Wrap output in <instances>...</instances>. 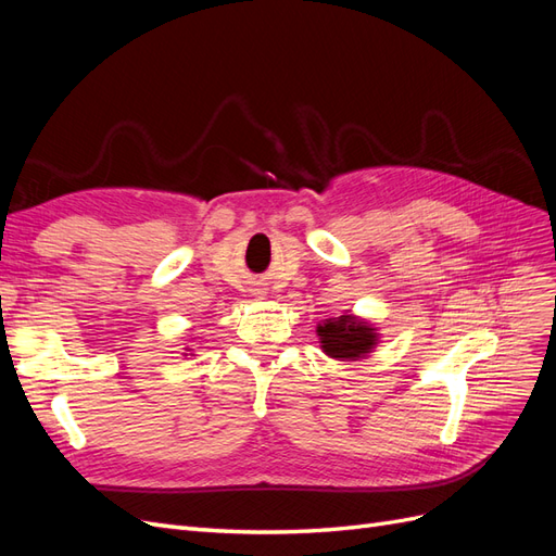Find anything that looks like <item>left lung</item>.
I'll return each mask as SVG.
<instances>
[{
  "mask_svg": "<svg viewBox=\"0 0 556 556\" xmlns=\"http://www.w3.org/2000/svg\"><path fill=\"white\" fill-rule=\"evenodd\" d=\"M317 336L325 355L339 362H357L368 357L380 339L374 325L350 313L323 319L317 325Z\"/></svg>",
  "mask_w": 556,
  "mask_h": 556,
  "instance_id": "left-lung-1",
  "label": "left lung"
}]
</instances>
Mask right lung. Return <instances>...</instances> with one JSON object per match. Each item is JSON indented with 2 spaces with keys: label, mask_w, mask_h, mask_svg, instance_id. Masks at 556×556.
Returning a JSON list of instances; mask_svg holds the SVG:
<instances>
[{
  "label": "right lung",
  "mask_w": 556,
  "mask_h": 556,
  "mask_svg": "<svg viewBox=\"0 0 556 556\" xmlns=\"http://www.w3.org/2000/svg\"><path fill=\"white\" fill-rule=\"evenodd\" d=\"M185 350H188V352H192V350H190V348H185ZM185 357H188V355H185Z\"/></svg>",
  "instance_id": "right-lung-1"
}]
</instances>
